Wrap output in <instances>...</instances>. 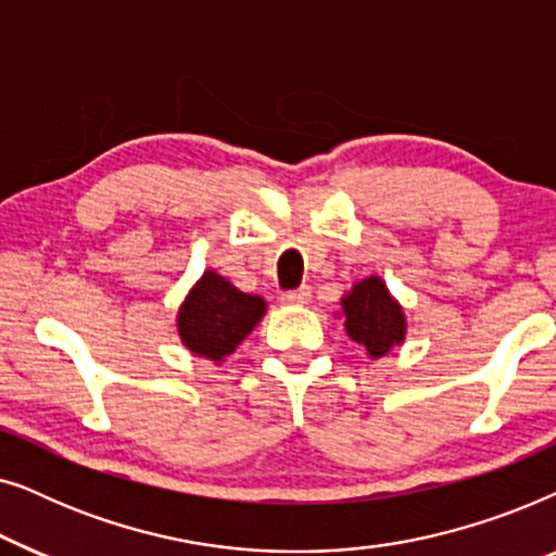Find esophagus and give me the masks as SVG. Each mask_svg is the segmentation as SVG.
I'll return each instance as SVG.
<instances>
[{
  "label": "esophagus",
  "mask_w": 556,
  "mask_h": 556,
  "mask_svg": "<svg viewBox=\"0 0 556 556\" xmlns=\"http://www.w3.org/2000/svg\"><path fill=\"white\" fill-rule=\"evenodd\" d=\"M311 299V286H301L295 288V291H286L280 295V301L286 303V306H301V303H306Z\"/></svg>",
  "instance_id": "esophagus-1"
}]
</instances>
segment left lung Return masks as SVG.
<instances>
[{"label":"left lung","mask_w":556,"mask_h":556,"mask_svg":"<svg viewBox=\"0 0 556 556\" xmlns=\"http://www.w3.org/2000/svg\"><path fill=\"white\" fill-rule=\"evenodd\" d=\"M341 316L349 339L356 341L369 359H382L405 341L407 318L400 301L379 276L362 278L341 295Z\"/></svg>","instance_id":"8db88e82"}]
</instances>
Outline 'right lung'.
I'll return each instance as SVG.
<instances>
[{
    "label": "right lung",
    "instance_id": "1",
    "mask_svg": "<svg viewBox=\"0 0 556 556\" xmlns=\"http://www.w3.org/2000/svg\"><path fill=\"white\" fill-rule=\"evenodd\" d=\"M268 311L261 295L242 293L215 270H204L189 288L177 314L179 339L189 352L210 362H225Z\"/></svg>",
    "mask_w": 556,
    "mask_h": 556
}]
</instances>
